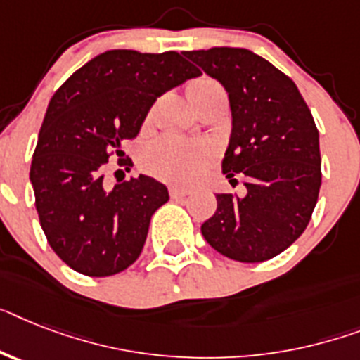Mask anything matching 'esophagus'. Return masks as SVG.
Listing matches in <instances>:
<instances>
[{"mask_svg": "<svg viewBox=\"0 0 360 360\" xmlns=\"http://www.w3.org/2000/svg\"><path fill=\"white\" fill-rule=\"evenodd\" d=\"M169 195H171V198H184L187 197V195H191V191H189V189H184V187L173 186L169 189Z\"/></svg>", "mask_w": 360, "mask_h": 360, "instance_id": "34e87169", "label": "esophagus"}]
</instances>
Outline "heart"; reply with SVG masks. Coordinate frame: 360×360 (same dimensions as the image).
<instances>
[{"label": "heart", "mask_w": 360, "mask_h": 360, "mask_svg": "<svg viewBox=\"0 0 360 360\" xmlns=\"http://www.w3.org/2000/svg\"><path fill=\"white\" fill-rule=\"evenodd\" d=\"M213 80L200 77L187 86V95ZM213 158V148L206 143H193L178 138H162L154 141L143 154V165L154 176L167 182L187 186L200 178Z\"/></svg>", "instance_id": "1"}]
</instances>
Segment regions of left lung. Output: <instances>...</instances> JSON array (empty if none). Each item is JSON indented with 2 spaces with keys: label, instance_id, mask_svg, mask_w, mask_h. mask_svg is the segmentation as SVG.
<instances>
[{
  "label": "left lung",
  "instance_id": "1",
  "mask_svg": "<svg viewBox=\"0 0 360 360\" xmlns=\"http://www.w3.org/2000/svg\"><path fill=\"white\" fill-rule=\"evenodd\" d=\"M184 55L228 91L231 136L222 173L246 176L243 197L217 195V212L200 226L202 236L230 259H272L304 233L319 200L322 158L311 110L292 79L248 49Z\"/></svg>",
  "mask_w": 360,
  "mask_h": 360
}]
</instances>
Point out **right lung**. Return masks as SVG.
Instances as JSON below:
<instances>
[{
  "mask_svg": "<svg viewBox=\"0 0 360 360\" xmlns=\"http://www.w3.org/2000/svg\"><path fill=\"white\" fill-rule=\"evenodd\" d=\"M200 70L176 51L112 49L77 70L49 101L32 154L41 230L68 266L91 278L129 269L143 250L167 187L139 174L112 189L110 154L138 136L154 101Z\"/></svg>",
  "mask_w": 360,
  "mask_h": 360,
  "instance_id": "obj_1",
  "label": "right lung"
}]
</instances>
